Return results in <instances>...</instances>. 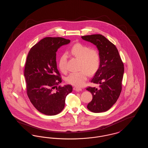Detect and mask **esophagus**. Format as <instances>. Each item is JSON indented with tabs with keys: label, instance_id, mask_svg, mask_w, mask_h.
<instances>
[{
	"label": "esophagus",
	"instance_id": "esophagus-1",
	"mask_svg": "<svg viewBox=\"0 0 148 148\" xmlns=\"http://www.w3.org/2000/svg\"><path fill=\"white\" fill-rule=\"evenodd\" d=\"M73 89L77 92H80V91H82V88H78V87H74L73 88Z\"/></svg>",
	"mask_w": 148,
	"mask_h": 148
}]
</instances>
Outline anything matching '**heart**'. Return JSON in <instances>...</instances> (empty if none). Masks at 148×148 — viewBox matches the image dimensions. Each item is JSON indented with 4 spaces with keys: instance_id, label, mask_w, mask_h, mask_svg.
<instances>
[{
    "instance_id": "obj_1",
    "label": "heart",
    "mask_w": 148,
    "mask_h": 148,
    "mask_svg": "<svg viewBox=\"0 0 148 148\" xmlns=\"http://www.w3.org/2000/svg\"><path fill=\"white\" fill-rule=\"evenodd\" d=\"M71 53L80 59L79 69L81 71L71 73L66 78V81L72 85L80 87L84 84L88 74L92 75L98 70L100 63V55L97 50L90 49L88 46L81 43L74 44L71 48ZM58 67L62 72H66L67 56L65 54L60 57Z\"/></svg>"
}]
</instances>
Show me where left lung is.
<instances>
[{
  "label": "left lung",
  "mask_w": 148,
  "mask_h": 148,
  "mask_svg": "<svg viewBox=\"0 0 148 148\" xmlns=\"http://www.w3.org/2000/svg\"><path fill=\"white\" fill-rule=\"evenodd\" d=\"M82 38L95 45L100 57L98 70L91 80V83L99 85V88H86L92 95L87 108L93 113L104 112L110 109L119 97L124 72V64L115 45L103 35H85Z\"/></svg>",
  "instance_id": "1"
}]
</instances>
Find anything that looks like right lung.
Instances as JSON below:
<instances>
[{"label":"right lung","instance_id":"obj_1","mask_svg":"<svg viewBox=\"0 0 148 148\" xmlns=\"http://www.w3.org/2000/svg\"><path fill=\"white\" fill-rule=\"evenodd\" d=\"M70 42L60 37H46L34 45L28 54L24 69L27 95L35 108L45 115L60 113L66 97L72 92L71 85L57 86L62 80L57 69L56 52Z\"/></svg>","mask_w":148,"mask_h":148}]
</instances>
